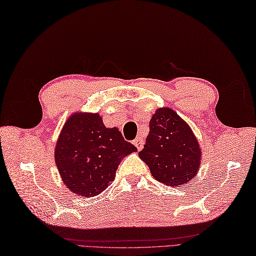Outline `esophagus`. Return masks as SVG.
<instances>
[{"mask_svg": "<svg viewBox=\"0 0 256 256\" xmlns=\"http://www.w3.org/2000/svg\"><path fill=\"white\" fill-rule=\"evenodd\" d=\"M132 142H134V147L137 148L138 150H142V147H144V140H142V138H140V137L136 138Z\"/></svg>", "mask_w": 256, "mask_h": 256, "instance_id": "esophagus-1", "label": "esophagus"}]
</instances>
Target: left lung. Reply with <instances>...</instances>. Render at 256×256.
I'll return each mask as SVG.
<instances>
[{"instance_id":"8db88e82","label":"left lung","mask_w":256,"mask_h":256,"mask_svg":"<svg viewBox=\"0 0 256 256\" xmlns=\"http://www.w3.org/2000/svg\"><path fill=\"white\" fill-rule=\"evenodd\" d=\"M139 157L156 180L176 186L194 178L201 150L189 124L172 109L159 108L150 119L149 134Z\"/></svg>"}]
</instances>
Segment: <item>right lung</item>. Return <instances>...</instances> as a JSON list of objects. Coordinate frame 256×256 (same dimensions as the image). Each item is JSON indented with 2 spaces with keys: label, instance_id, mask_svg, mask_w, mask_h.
<instances>
[{
  "label": "right lung",
  "instance_id": "1",
  "mask_svg": "<svg viewBox=\"0 0 256 256\" xmlns=\"http://www.w3.org/2000/svg\"><path fill=\"white\" fill-rule=\"evenodd\" d=\"M136 150L117 128H106L98 114H75L62 129L55 161L67 188L90 198L110 184L122 158Z\"/></svg>",
  "mask_w": 256,
  "mask_h": 256
}]
</instances>
